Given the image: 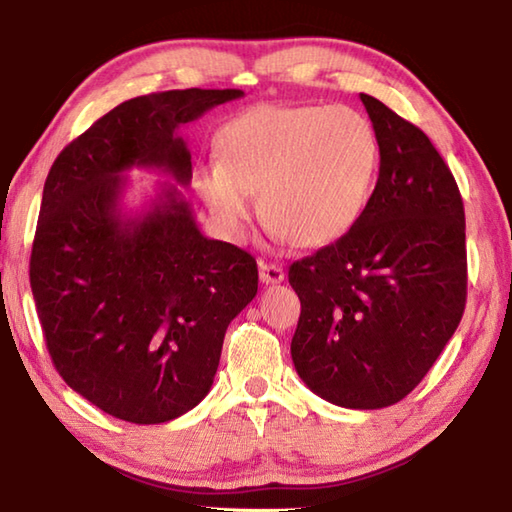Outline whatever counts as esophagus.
I'll use <instances>...</instances> for the list:
<instances>
[{"label":"esophagus","instance_id":"34e87169","mask_svg":"<svg viewBox=\"0 0 512 512\" xmlns=\"http://www.w3.org/2000/svg\"><path fill=\"white\" fill-rule=\"evenodd\" d=\"M259 280H262L264 284H280L284 280L282 266L259 262Z\"/></svg>","mask_w":512,"mask_h":512}]
</instances>
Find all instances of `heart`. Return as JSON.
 <instances>
[{
  "mask_svg": "<svg viewBox=\"0 0 512 512\" xmlns=\"http://www.w3.org/2000/svg\"><path fill=\"white\" fill-rule=\"evenodd\" d=\"M219 162L198 167L194 187L225 230L239 235L259 212L277 237L320 248L361 219L375 189V126L348 106H257L216 137Z\"/></svg>",
  "mask_w": 512,
  "mask_h": 512,
  "instance_id": "1",
  "label": "heart"
}]
</instances>
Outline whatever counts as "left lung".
Masks as SVG:
<instances>
[{"mask_svg":"<svg viewBox=\"0 0 512 512\" xmlns=\"http://www.w3.org/2000/svg\"><path fill=\"white\" fill-rule=\"evenodd\" d=\"M379 178L361 219L289 268L300 298L291 359L318 397L384 409L409 395L461 323L465 212L452 171L411 121L361 94Z\"/></svg>","mask_w":512,"mask_h":512,"instance_id":"obj_1","label":"left lung"}]
</instances>
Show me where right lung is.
<instances>
[{
    "label": "right lung",
    "instance_id": "obj_1",
    "mask_svg": "<svg viewBox=\"0 0 512 512\" xmlns=\"http://www.w3.org/2000/svg\"><path fill=\"white\" fill-rule=\"evenodd\" d=\"M241 90H171L119 103L51 164L31 250L47 350L69 388L108 415L160 424L210 393L225 329L257 293V262L198 230L173 184L123 207L131 168L180 187L192 153L178 128Z\"/></svg>",
    "mask_w": 512,
    "mask_h": 512
}]
</instances>
